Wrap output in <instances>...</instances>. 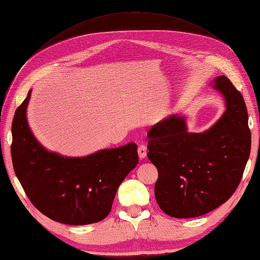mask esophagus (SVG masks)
Listing matches in <instances>:
<instances>
[{"label":"esophagus","mask_w":260,"mask_h":260,"mask_svg":"<svg viewBox=\"0 0 260 260\" xmlns=\"http://www.w3.org/2000/svg\"><path fill=\"white\" fill-rule=\"evenodd\" d=\"M138 153H139V157H140L141 159L145 158L146 153H147V151H146V146H144V145H140V146H139V148H138Z\"/></svg>","instance_id":"1"}]
</instances>
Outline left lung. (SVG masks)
Returning <instances> with one entry per match:
<instances>
[{"instance_id": "obj_1", "label": "left lung", "mask_w": 260, "mask_h": 260, "mask_svg": "<svg viewBox=\"0 0 260 260\" xmlns=\"http://www.w3.org/2000/svg\"><path fill=\"white\" fill-rule=\"evenodd\" d=\"M212 86L223 96L225 112L208 130L188 132L185 118L172 115L147 133V157L158 170L155 199L170 217H199L222 205L248 160L251 137L242 94L225 76Z\"/></svg>"}]
</instances>
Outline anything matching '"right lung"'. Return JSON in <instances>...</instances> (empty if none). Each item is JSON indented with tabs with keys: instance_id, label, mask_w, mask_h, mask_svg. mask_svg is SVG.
<instances>
[{
	"instance_id": "obj_1",
	"label": "right lung",
	"mask_w": 260,
	"mask_h": 260,
	"mask_svg": "<svg viewBox=\"0 0 260 260\" xmlns=\"http://www.w3.org/2000/svg\"><path fill=\"white\" fill-rule=\"evenodd\" d=\"M30 95L31 90L15 112L11 146L14 171L28 199L43 215L60 223L81 225L105 219L118 187L139 162L137 144L84 157L50 152L29 128Z\"/></svg>"
}]
</instances>
